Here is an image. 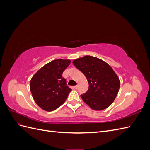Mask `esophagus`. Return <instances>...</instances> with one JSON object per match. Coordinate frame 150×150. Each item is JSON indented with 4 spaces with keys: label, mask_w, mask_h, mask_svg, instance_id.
I'll use <instances>...</instances> for the list:
<instances>
[{
    "label": "esophagus",
    "mask_w": 150,
    "mask_h": 150,
    "mask_svg": "<svg viewBox=\"0 0 150 150\" xmlns=\"http://www.w3.org/2000/svg\"><path fill=\"white\" fill-rule=\"evenodd\" d=\"M74 88L76 89H77L78 88V85H77V86H74Z\"/></svg>",
    "instance_id": "esophagus-1"
}]
</instances>
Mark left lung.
I'll use <instances>...</instances> for the list:
<instances>
[{
  "mask_svg": "<svg viewBox=\"0 0 150 150\" xmlns=\"http://www.w3.org/2000/svg\"><path fill=\"white\" fill-rule=\"evenodd\" d=\"M86 76L89 89L81 96L83 101L95 111L110 106L118 93L120 81L112 68L96 57L85 56L72 61Z\"/></svg>",
  "mask_w": 150,
  "mask_h": 150,
  "instance_id": "8db88e82",
  "label": "left lung"
}]
</instances>
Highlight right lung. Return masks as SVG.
Returning a JSON list of instances; mask_svg holds the SVG:
<instances>
[{"label":"right lung","mask_w":150,"mask_h":150,"mask_svg":"<svg viewBox=\"0 0 150 150\" xmlns=\"http://www.w3.org/2000/svg\"><path fill=\"white\" fill-rule=\"evenodd\" d=\"M69 59H58L42 67L30 79V90L34 101L46 111L56 110L65 102L71 91L62 78Z\"/></svg>","instance_id":"1"}]
</instances>
